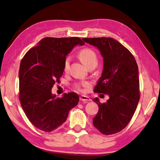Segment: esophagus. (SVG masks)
<instances>
[{
  "label": "esophagus",
  "mask_w": 160,
  "mask_h": 160,
  "mask_svg": "<svg viewBox=\"0 0 160 160\" xmlns=\"http://www.w3.org/2000/svg\"><path fill=\"white\" fill-rule=\"evenodd\" d=\"M79 99L80 101H83V102H87L88 101H90L91 99H89V98H88V96H85V95H81L79 97Z\"/></svg>",
  "instance_id": "obj_1"
}]
</instances>
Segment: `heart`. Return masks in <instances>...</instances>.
<instances>
[{"instance_id":"heart-1","label":"heart","mask_w":160,"mask_h":160,"mask_svg":"<svg viewBox=\"0 0 160 160\" xmlns=\"http://www.w3.org/2000/svg\"><path fill=\"white\" fill-rule=\"evenodd\" d=\"M79 57L81 60L83 61L84 63L88 66V67L91 65H95L98 64V58L97 53L91 49L89 48H85V49H81L79 52ZM70 65V57H67L65 58L63 63V70L64 71H67L69 69ZM90 85L89 82L83 81L80 82V83H77L75 85V88L77 90L79 91H83V88H87Z\"/></svg>"}]
</instances>
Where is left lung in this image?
<instances>
[{"mask_svg": "<svg viewBox=\"0 0 160 160\" xmlns=\"http://www.w3.org/2000/svg\"><path fill=\"white\" fill-rule=\"evenodd\" d=\"M97 47L103 57L102 75L95 93L107 94L109 99L98 104L99 111L93 119L94 126L104 135L121 132L127 126L136 110L140 98L138 66L126 47L110 37L83 38Z\"/></svg>", "mask_w": 160, "mask_h": 160, "instance_id": "1", "label": "left lung"}]
</instances>
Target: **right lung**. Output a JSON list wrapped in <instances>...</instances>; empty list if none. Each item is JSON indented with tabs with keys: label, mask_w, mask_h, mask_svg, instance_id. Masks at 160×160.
I'll use <instances>...</instances> for the list:
<instances>
[{
	"label": "right lung",
	"mask_w": 160,
	"mask_h": 160,
	"mask_svg": "<svg viewBox=\"0 0 160 160\" xmlns=\"http://www.w3.org/2000/svg\"><path fill=\"white\" fill-rule=\"evenodd\" d=\"M77 44L85 42L79 37L43 38L21 61L18 99L30 122L43 132L60 127L79 102V95L74 92L65 93L62 98L51 93L63 73L67 55Z\"/></svg>",
	"instance_id": "1"
}]
</instances>
